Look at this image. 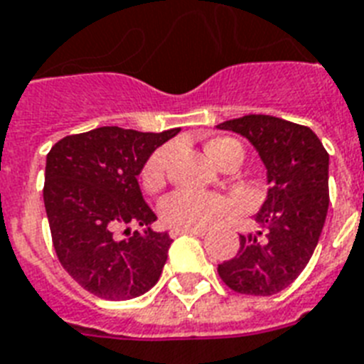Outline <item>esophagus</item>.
<instances>
[{"label": "esophagus", "mask_w": 364, "mask_h": 364, "mask_svg": "<svg viewBox=\"0 0 364 364\" xmlns=\"http://www.w3.org/2000/svg\"><path fill=\"white\" fill-rule=\"evenodd\" d=\"M205 228H173L171 234L173 236H181V234H194V236H205Z\"/></svg>", "instance_id": "1"}]
</instances>
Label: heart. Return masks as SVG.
<instances>
[{
	"label": "heart",
	"instance_id": "1",
	"mask_svg": "<svg viewBox=\"0 0 364 364\" xmlns=\"http://www.w3.org/2000/svg\"><path fill=\"white\" fill-rule=\"evenodd\" d=\"M211 160L223 166L228 159L243 156V149L236 139L215 137L205 145ZM173 147L166 145L154 151L141 170V185L147 193H156L166 185V173L170 164ZM230 211V202L225 196L213 193H196V191H176L166 196L160 204V215L166 225L173 228H208L215 225Z\"/></svg>",
	"mask_w": 364,
	"mask_h": 364
}]
</instances>
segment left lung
<instances>
[{
    "instance_id": "8db88e82",
    "label": "left lung",
    "mask_w": 364,
    "mask_h": 364,
    "mask_svg": "<svg viewBox=\"0 0 364 364\" xmlns=\"http://www.w3.org/2000/svg\"><path fill=\"white\" fill-rule=\"evenodd\" d=\"M247 137L266 166L268 196L255 215L257 234H240L236 257L217 266L227 287L270 296L310 262L328 210V153L308 126L270 115H245L217 124Z\"/></svg>"
}]
</instances>
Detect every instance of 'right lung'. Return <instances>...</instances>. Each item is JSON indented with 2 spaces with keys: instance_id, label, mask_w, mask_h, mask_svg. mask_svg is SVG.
Segmentation results:
<instances>
[{
  "instance_id": "obj_1",
  "label": "right lung",
  "mask_w": 364,
  "mask_h": 364,
  "mask_svg": "<svg viewBox=\"0 0 364 364\" xmlns=\"http://www.w3.org/2000/svg\"><path fill=\"white\" fill-rule=\"evenodd\" d=\"M179 134L102 126L65 136L47 154L43 200L60 264L88 293L105 300L141 296L159 282L171 238L154 232L137 176L154 149ZM143 233L118 236L124 226Z\"/></svg>"
}]
</instances>
